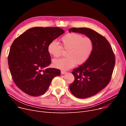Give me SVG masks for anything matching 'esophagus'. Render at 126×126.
<instances>
[{"instance_id":"1","label":"esophagus","mask_w":126,"mask_h":126,"mask_svg":"<svg viewBox=\"0 0 126 126\" xmlns=\"http://www.w3.org/2000/svg\"><path fill=\"white\" fill-rule=\"evenodd\" d=\"M61 72L62 74H65V73H66V71H64V70H61Z\"/></svg>"}]
</instances>
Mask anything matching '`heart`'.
<instances>
[{
    "label": "heart",
    "mask_w": 126,
    "mask_h": 126,
    "mask_svg": "<svg viewBox=\"0 0 126 126\" xmlns=\"http://www.w3.org/2000/svg\"><path fill=\"white\" fill-rule=\"evenodd\" d=\"M61 45L56 41H51L48 45L47 50L53 57L58 58L61 55L63 49L67 50L66 57L55 60L53 62L55 67L62 70L69 69L76 64H83L87 61L93 49L92 39L77 33H68L61 38Z\"/></svg>",
    "instance_id": "b5f03b06"
}]
</instances>
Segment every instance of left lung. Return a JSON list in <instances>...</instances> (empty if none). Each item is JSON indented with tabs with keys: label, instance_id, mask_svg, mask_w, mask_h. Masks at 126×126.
<instances>
[{
	"label": "left lung",
	"instance_id": "1",
	"mask_svg": "<svg viewBox=\"0 0 126 126\" xmlns=\"http://www.w3.org/2000/svg\"><path fill=\"white\" fill-rule=\"evenodd\" d=\"M71 32L86 35L93 41V49L87 61L72 71L75 80L69 85L74 95L88 98L97 94L110 82L115 63V55L106 38L93 30L72 28L69 30Z\"/></svg>",
	"mask_w": 126,
	"mask_h": 126
}]
</instances>
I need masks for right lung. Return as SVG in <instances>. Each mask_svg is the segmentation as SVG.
Segmentation results:
<instances>
[{"label":"right lung","instance_id":"obj_1","mask_svg":"<svg viewBox=\"0 0 126 126\" xmlns=\"http://www.w3.org/2000/svg\"><path fill=\"white\" fill-rule=\"evenodd\" d=\"M58 27L30 29L15 39L8 56L13 81L24 93L32 96L44 94L60 70L47 68L51 58L48 44L64 32Z\"/></svg>","mask_w":126,"mask_h":126}]
</instances>
